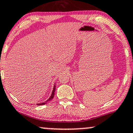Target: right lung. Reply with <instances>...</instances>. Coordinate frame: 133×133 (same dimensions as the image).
<instances>
[{
  "instance_id": "1",
  "label": "right lung",
  "mask_w": 133,
  "mask_h": 133,
  "mask_svg": "<svg viewBox=\"0 0 133 133\" xmlns=\"http://www.w3.org/2000/svg\"><path fill=\"white\" fill-rule=\"evenodd\" d=\"M55 90H56V85H55V86L53 87V91H52V94L51 95V96L49 99H48V100L46 101L45 102H42V103H38L37 104V105H44V104H46L47 102H48L49 101H51L53 99V98L54 97V96H55Z\"/></svg>"
}]
</instances>
